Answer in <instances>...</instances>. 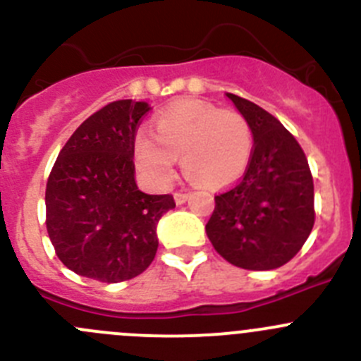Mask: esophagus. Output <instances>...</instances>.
<instances>
[{
	"label": "esophagus",
	"instance_id": "esophagus-1",
	"mask_svg": "<svg viewBox=\"0 0 361 361\" xmlns=\"http://www.w3.org/2000/svg\"><path fill=\"white\" fill-rule=\"evenodd\" d=\"M190 199V194L188 192H176L174 194V201H176V204H185Z\"/></svg>",
	"mask_w": 361,
	"mask_h": 361
}]
</instances>
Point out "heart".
I'll return each instance as SVG.
<instances>
[{"instance_id": "1", "label": "heart", "mask_w": 361, "mask_h": 361, "mask_svg": "<svg viewBox=\"0 0 361 361\" xmlns=\"http://www.w3.org/2000/svg\"><path fill=\"white\" fill-rule=\"evenodd\" d=\"M253 152V133L245 115L202 101L167 108L154 123V137L140 133L134 141L136 164L152 181L169 183L174 160L188 181L216 190L235 183Z\"/></svg>"}]
</instances>
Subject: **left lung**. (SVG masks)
Listing matches in <instances>:
<instances>
[{"mask_svg":"<svg viewBox=\"0 0 361 361\" xmlns=\"http://www.w3.org/2000/svg\"><path fill=\"white\" fill-rule=\"evenodd\" d=\"M225 96L250 122L253 152L243 180L214 197L206 234L235 267L271 271L292 260L312 231L311 169L300 145L276 116L235 94Z\"/></svg>","mask_w":361,"mask_h":361,"instance_id":"8db88e82","label":"left lung"}]
</instances>
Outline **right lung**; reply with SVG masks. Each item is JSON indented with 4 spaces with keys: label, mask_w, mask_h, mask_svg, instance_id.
<instances>
[{
    "label": "right lung",
    "mask_w": 361,
    "mask_h": 361,
    "mask_svg": "<svg viewBox=\"0 0 361 361\" xmlns=\"http://www.w3.org/2000/svg\"><path fill=\"white\" fill-rule=\"evenodd\" d=\"M122 99L90 115L61 150L47 181V232L69 271L103 283L140 276L159 248L157 224L173 195H150L134 178V136L150 111Z\"/></svg>",
    "instance_id": "right-lung-1"
}]
</instances>
